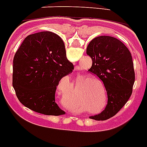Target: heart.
<instances>
[{
	"instance_id": "1",
	"label": "heart",
	"mask_w": 147,
	"mask_h": 147,
	"mask_svg": "<svg viewBox=\"0 0 147 147\" xmlns=\"http://www.w3.org/2000/svg\"><path fill=\"white\" fill-rule=\"evenodd\" d=\"M63 80L66 83H69L70 85H73L70 82V79L69 77H64V78L61 79V82ZM96 83L102 84L100 80L96 78H88L85 79L80 83V86H84L80 88L77 95V100L81 103L83 106L88 108V111L90 113L94 114L100 113L102 111L106 105V95L105 93H103L102 98L101 92L99 89L98 85ZM102 99L103 100H102ZM102 101H103L102 104H101Z\"/></svg>"
}]
</instances>
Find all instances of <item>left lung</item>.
I'll list each match as a JSON object with an SVG mask.
<instances>
[{
  "instance_id": "8db88e82",
  "label": "left lung",
  "mask_w": 147,
  "mask_h": 147,
  "mask_svg": "<svg viewBox=\"0 0 147 147\" xmlns=\"http://www.w3.org/2000/svg\"><path fill=\"white\" fill-rule=\"evenodd\" d=\"M86 53L92 60V67L88 71L101 80L108 94L105 110L89 118L106 120L118 113L131 96L135 82L133 58L121 41L108 36L92 39Z\"/></svg>"
}]
</instances>
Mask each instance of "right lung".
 <instances>
[{
  "label": "right lung",
  "instance_id": "1",
  "mask_svg": "<svg viewBox=\"0 0 147 147\" xmlns=\"http://www.w3.org/2000/svg\"><path fill=\"white\" fill-rule=\"evenodd\" d=\"M72 69L59 36L51 31L28 36L13 60L12 85L18 100L37 113L64 114L55 102V91L61 79Z\"/></svg>",
  "mask_w": 147,
  "mask_h": 147
}]
</instances>
